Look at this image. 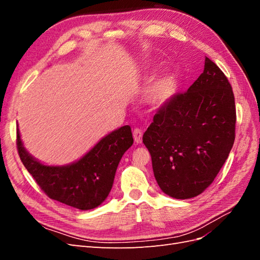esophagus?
I'll return each mask as SVG.
<instances>
[{
	"label": "esophagus",
	"mask_w": 260,
	"mask_h": 260,
	"mask_svg": "<svg viewBox=\"0 0 260 260\" xmlns=\"http://www.w3.org/2000/svg\"><path fill=\"white\" fill-rule=\"evenodd\" d=\"M142 136H143V132L141 129L136 128L135 130H133V138H135V142L137 144L142 143Z\"/></svg>",
	"instance_id": "esophagus-1"
}]
</instances>
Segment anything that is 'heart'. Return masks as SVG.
<instances>
[{"mask_svg": "<svg viewBox=\"0 0 260 260\" xmlns=\"http://www.w3.org/2000/svg\"><path fill=\"white\" fill-rule=\"evenodd\" d=\"M171 84L168 81L157 82L148 93V101L155 106H160L166 103L171 95Z\"/></svg>", "mask_w": 260, "mask_h": 260, "instance_id": "heart-1", "label": "heart"}]
</instances>
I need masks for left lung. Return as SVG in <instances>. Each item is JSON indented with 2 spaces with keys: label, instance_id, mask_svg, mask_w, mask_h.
<instances>
[{
  "label": "left lung",
  "instance_id": "1",
  "mask_svg": "<svg viewBox=\"0 0 260 260\" xmlns=\"http://www.w3.org/2000/svg\"><path fill=\"white\" fill-rule=\"evenodd\" d=\"M235 122L232 86L206 57L201 76L158 108L143 135L161 191L185 200L208 187L233 146Z\"/></svg>",
  "mask_w": 260,
  "mask_h": 260
}]
</instances>
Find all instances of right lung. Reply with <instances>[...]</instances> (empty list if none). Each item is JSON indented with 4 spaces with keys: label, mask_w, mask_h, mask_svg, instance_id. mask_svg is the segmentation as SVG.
I'll use <instances>...</instances> for the list:
<instances>
[{
    "label": "right lung",
    "mask_w": 260,
    "mask_h": 260,
    "mask_svg": "<svg viewBox=\"0 0 260 260\" xmlns=\"http://www.w3.org/2000/svg\"><path fill=\"white\" fill-rule=\"evenodd\" d=\"M17 151L37 184L50 199L81 210L93 209L108 196L122 155L133 144L130 125L102 139L81 159L67 166H45L23 147L17 129Z\"/></svg>",
    "instance_id": "add662e5"
}]
</instances>
